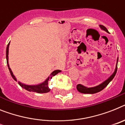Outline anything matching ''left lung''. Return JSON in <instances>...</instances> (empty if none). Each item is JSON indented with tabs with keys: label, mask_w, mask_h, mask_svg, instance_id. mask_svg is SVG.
<instances>
[{
	"label": "left lung",
	"mask_w": 125,
	"mask_h": 125,
	"mask_svg": "<svg viewBox=\"0 0 125 125\" xmlns=\"http://www.w3.org/2000/svg\"><path fill=\"white\" fill-rule=\"evenodd\" d=\"M100 27H101L102 29H103L104 31H106L107 33H108V30H107V29H106L105 26H103V25H100ZM117 62H118V60H117ZM117 70V66H116V68H115V71H114V73L112 74V76H111L109 78L107 79L106 81H105L103 83L100 84L99 85L96 86V87H94L87 88V87L83 86L82 85H81V84H78V85H77L76 86L77 90H78L80 92H81V93H83V94H95V93H97V92H100V91H102L103 89H105V87L108 85V83H110L112 80H113V78L115 76V74H116Z\"/></svg>",
	"instance_id": "left-lung-1"
}]
</instances>
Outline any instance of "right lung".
Instances as JSON below:
<instances>
[{"label":"right lung","instance_id":"1","mask_svg":"<svg viewBox=\"0 0 125 125\" xmlns=\"http://www.w3.org/2000/svg\"><path fill=\"white\" fill-rule=\"evenodd\" d=\"M9 45H10V43L8 44V46H7L6 48V60H7V65H8V69L10 70V74L11 75L12 78H13L14 80L17 82V79L15 78V76L13 75V73H12L11 70L10 68V66H9V63H8V52H9ZM61 72L60 70H56L52 72L50 76L48 77V78L45 80V82H43L42 83L38 85H25V84L21 83L20 82H19V85H20L22 88H24L27 91H29V92H37V93H46V92H48L50 91L51 89H49V87L48 86V82L49 79L52 78V77L54 76L56 74H57L58 73Z\"/></svg>","mask_w":125,"mask_h":125}]
</instances>
